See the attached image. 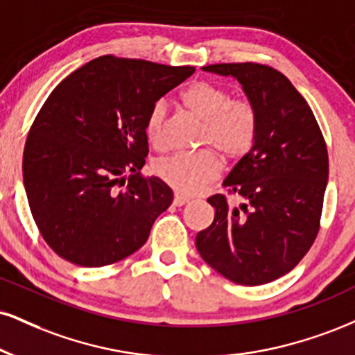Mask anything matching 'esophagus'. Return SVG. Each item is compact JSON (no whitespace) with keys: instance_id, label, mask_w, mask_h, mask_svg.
<instances>
[{"instance_id":"obj_1","label":"esophagus","mask_w":355,"mask_h":355,"mask_svg":"<svg viewBox=\"0 0 355 355\" xmlns=\"http://www.w3.org/2000/svg\"><path fill=\"white\" fill-rule=\"evenodd\" d=\"M189 202H190V198H187V196H182V195H175L173 196L175 207H183V205H187Z\"/></svg>"}]
</instances>
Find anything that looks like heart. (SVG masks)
Wrapping results in <instances>:
<instances>
[{
	"mask_svg": "<svg viewBox=\"0 0 355 355\" xmlns=\"http://www.w3.org/2000/svg\"><path fill=\"white\" fill-rule=\"evenodd\" d=\"M183 104L203 122L196 153H173L153 162V173L182 195H195L216 180L221 161L233 164L246 155L256 139V115L246 101H233L220 85L198 80L185 89ZM166 102L157 101L145 121V134L155 147L164 144Z\"/></svg>",
	"mask_w": 355,
	"mask_h": 355,
	"instance_id": "obj_1",
	"label": "heart"
}]
</instances>
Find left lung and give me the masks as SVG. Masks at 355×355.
Instances as JSON below:
<instances>
[{"mask_svg":"<svg viewBox=\"0 0 355 355\" xmlns=\"http://www.w3.org/2000/svg\"><path fill=\"white\" fill-rule=\"evenodd\" d=\"M233 78L256 115L251 150L213 195V223L196 234V250L215 271L243 286L284 276L315 240L329 178L327 148L304 97L286 76L256 62L202 67Z\"/></svg>","mask_w":355,"mask_h":355,"instance_id":"8db88e82","label":"left lung"}]
</instances>
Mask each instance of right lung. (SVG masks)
<instances>
[{"label": "right lung", "instance_id": "1", "mask_svg": "<svg viewBox=\"0 0 355 355\" xmlns=\"http://www.w3.org/2000/svg\"><path fill=\"white\" fill-rule=\"evenodd\" d=\"M193 72L101 55L51 92L29 130L23 178L33 218L61 258L101 268L145 245L173 202L160 178L140 177L148 153L145 121Z\"/></svg>", "mask_w": 355, "mask_h": 355}]
</instances>
